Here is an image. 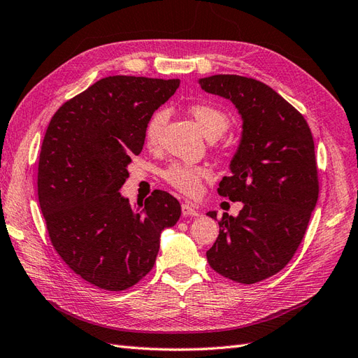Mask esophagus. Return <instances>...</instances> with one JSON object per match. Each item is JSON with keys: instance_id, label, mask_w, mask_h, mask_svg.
I'll list each match as a JSON object with an SVG mask.
<instances>
[{"instance_id": "obj_1", "label": "esophagus", "mask_w": 358, "mask_h": 358, "mask_svg": "<svg viewBox=\"0 0 358 358\" xmlns=\"http://www.w3.org/2000/svg\"><path fill=\"white\" fill-rule=\"evenodd\" d=\"M182 215L183 216H199V212L192 208V204L185 201L182 203Z\"/></svg>"}]
</instances>
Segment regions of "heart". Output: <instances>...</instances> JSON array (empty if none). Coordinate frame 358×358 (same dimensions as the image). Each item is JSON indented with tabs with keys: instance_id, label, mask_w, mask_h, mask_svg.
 Here are the masks:
<instances>
[{
	"instance_id": "b5f03b06",
	"label": "heart",
	"mask_w": 358,
	"mask_h": 358,
	"mask_svg": "<svg viewBox=\"0 0 358 358\" xmlns=\"http://www.w3.org/2000/svg\"><path fill=\"white\" fill-rule=\"evenodd\" d=\"M189 113L196 119L204 136L216 140L220 138L231 125V119L225 110L212 104H192ZM167 121V110L158 109L149 116L145 125V143L149 148H155ZM210 178V170L204 166L185 164V162H175L162 171L164 179L171 188H175L183 196L196 197L201 191L203 180Z\"/></svg>"
}]
</instances>
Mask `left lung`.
Returning a JSON list of instances; mask_svg holds the SVG:
<instances>
[{
    "label": "left lung",
    "instance_id": "left-lung-1",
    "mask_svg": "<svg viewBox=\"0 0 358 358\" xmlns=\"http://www.w3.org/2000/svg\"><path fill=\"white\" fill-rule=\"evenodd\" d=\"M200 85L231 100L243 119L231 175L218 188L243 209L237 218L222 215L218 239L206 257L221 276L255 284L282 270L305 237L320 192L313 137L296 107L263 82L216 74ZM208 215L216 220V212Z\"/></svg>",
    "mask_w": 358,
    "mask_h": 358
}]
</instances>
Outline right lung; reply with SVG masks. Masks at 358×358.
<instances>
[{"label":"right lung","mask_w":358,"mask_h":358,"mask_svg":"<svg viewBox=\"0 0 358 358\" xmlns=\"http://www.w3.org/2000/svg\"><path fill=\"white\" fill-rule=\"evenodd\" d=\"M179 79L109 76L64 103L43 138L37 191L53 249L86 282L107 291L136 285L155 264L159 234L180 216L155 189L134 209L119 189L142 152L149 116Z\"/></svg>","instance_id":"right-lung-1"}]
</instances>
